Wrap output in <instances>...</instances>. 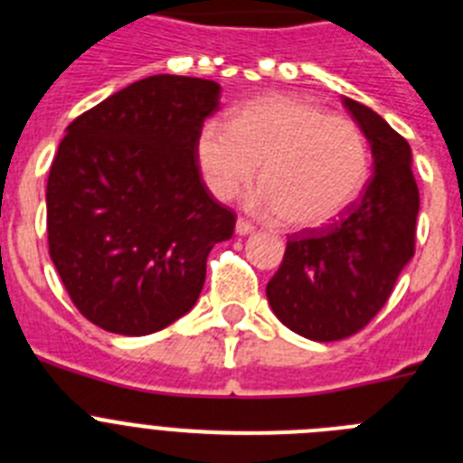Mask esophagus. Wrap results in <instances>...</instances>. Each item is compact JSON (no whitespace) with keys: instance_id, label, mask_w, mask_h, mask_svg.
I'll return each mask as SVG.
<instances>
[{"instance_id":"esophagus-1","label":"esophagus","mask_w":463,"mask_h":463,"mask_svg":"<svg viewBox=\"0 0 463 463\" xmlns=\"http://www.w3.org/2000/svg\"><path fill=\"white\" fill-rule=\"evenodd\" d=\"M255 232V227H252L250 222H245V220H236V234L239 236H248Z\"/></svg>"}]
</instances>
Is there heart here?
Segmentation results:
<instances>
[{
  "label": "heart",
  "mask_w": 463,
  "mask_h": 463,
  "mask_svg": "<svg viewBox=\"0 0 463 463\" xmlns=\"http://www.w3.org/2000/svg\"><path fill=\"white\" fill-rule=\"evenodd\" d=\"M196 165L215 199H232L255 178L248 203L289 229H320L353 206L369 178V146L354 122L313 101L267 94L239 106L229 125L206 120Z\"/></svg>",
  "instance_id": "b5f03b06"
}]
</instances>
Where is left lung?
I'll list each match as a JSON object with an SVG mask.
<instances>
[{
	"mask_svg": "<svg viewBox=\"0 0 463 463\" xmlns=\"http://www.w3.org/2000/svg\"><path fill=\"white\" fill-rule=\"evenodd\" d=\"M371 146L373 178L341 222L289 236L267 285L282 325L310 341H341L373 320L415 255L420 192L408 141L369 106L343 99Z\"/></svg>",
	"mask_w": 463,
	"mask_h": 463,
	"instance_id": "8db88e82",
	"label": "left lung"
}]
</instances>
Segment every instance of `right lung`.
Instances as JSON below:
<instances>
[{"label": "right lung", "instance_id": "add662e5", "mask_svg": "<svg viewBox=\"0 0 463 463\" xmlns=\"http://www.w3.org/2000/svg\"><path fill=\"white\" fill-rule=\"evenodd\" d=\"M220 85L148 76L67 127L48 175V248L92 325L146 336L190 313L236 215L208 194L194 143Z\"/></svg>", "mask_w": 463, "mask_h": 463}]
</instances>
